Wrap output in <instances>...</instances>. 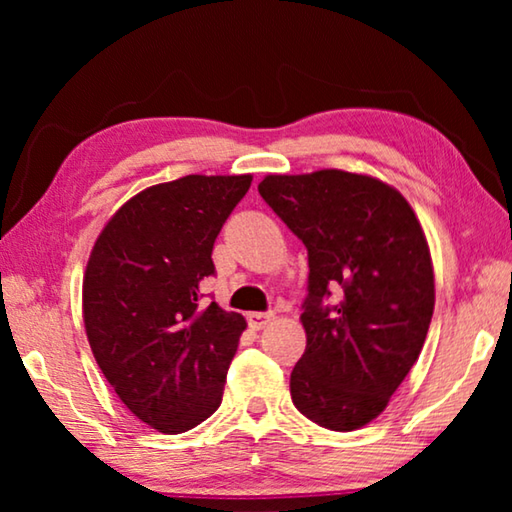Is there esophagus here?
<instances>
[{"instance_id":"esophagus-1","label":"esophagus","mask_w":512,"mask_h":512,"mask_svg":"<svg viewBox=\"0 0 512 512\" xmlns=\"http://www.w3.org/2000/svg\"><path fill=\"white\" fill-rule=\"evenodd\" d=\"M275 318L273 311H250L248 314V325L253 329H262L266 327L271 320Z\"/></svg>"}]
</instances>
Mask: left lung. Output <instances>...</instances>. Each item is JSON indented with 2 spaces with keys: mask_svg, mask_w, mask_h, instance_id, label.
I'll return each mask as SVG.
<instances>
[{
  "mask_svg": "<svg viewBox=\"0 0 512 512\" xmlns=\"http://www.w3.org/2000/svg\"><path fill=\"white\" fill-rule=\"evenodd\" d=\"M259 196L307 248V348L291 400L311 422L375 420L427 339L433 268L411 205L381 180L339 169L266 176Z\"/></svg>",
  "mask_w": 512,
  "mask_h": 512,
  "instance_id": "1",
  "label": "left lung"
}]
</instances>
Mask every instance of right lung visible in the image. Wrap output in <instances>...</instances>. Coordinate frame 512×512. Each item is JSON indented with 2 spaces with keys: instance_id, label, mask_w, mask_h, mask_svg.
<instances>
[{
  "instance_id": "obj_1",
  "label": "right lung",
  "mask_w": 512,
  "mask_h": 512,
  "mask_svg": "<svg viewBox=\"0 0 512 512\" xmlns=\"http://www.w3.org/2000/svg\"><path fill=\"white\" fill-rule=\"evenodd\" d=\"M253 176H185L121 205L92 248L83 320L119 400L183 433L219 409L246 320L203 302L212 248Z\"/></svg>"
}]
</instances>
